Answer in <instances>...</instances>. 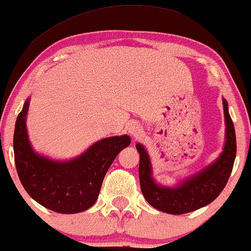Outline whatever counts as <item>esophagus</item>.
Here are the masks:
<instances>
[{
    "mask_svg": "<svg viewBox=\"0 0 251 251\" xmlns=\"http://www.w3.org/2000/svg\"><path fill=\"white\" fill-rule=\"evenodd\" d=\"M128 131L132 137H140L143 134L142 128H141V126L138 123H130L128 126Z\"/></svg>",
    "mask_w": 251,
    "mask_h": 251,
    "instance_id": "obj_1",
    "label": "esophagus"
}]
</instances>
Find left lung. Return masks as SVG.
I'll use <instances>...</instances> for the list:
<instances>
[{
  "label": "left lung",
  "mask_w": 251,
  "mask_h": 251,
  "mask_svg": "<svg viewBox=\"0 0 251 251\" xmlns=\"http://www.w3.org/2000/svg\"><path fill=\"white\" fill-rule=\"evenodd\" d=\"M226 122V142L222 152L203 169L179 181L175 187L158 184L152 177V167L147 149L136 144L140 154L141 190L150 205L167 214L181 215L205 207L225 189L236 157V135L228 110V102L223 99Z\"/></svg>",
  "instance_id": "1"
}]
</instances>
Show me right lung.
<instances>
[{"instance_id":"1","label":"right lung","mask_w":251,"mask_h":251,"mask_svg":"<svg viewBox=\"0 0 251 251\" xmlns=\"http://www.w3.org/2000/svg\"><path fill=\"white\" fill-rule=\"evenodd\" d=\"M26 100L17 116L14 131L15 166L21 183L31 199L60 214L87 210L99 197L105 174L119 152L130 144L128 135L97 141L68 161L38 154L31 147L26 130Z\"/></svg>"}]
</instances>
